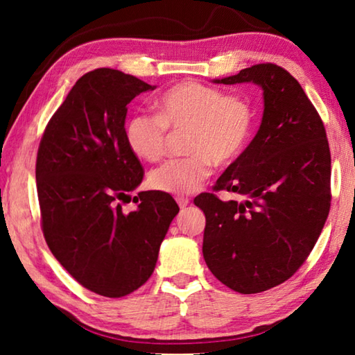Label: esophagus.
Instances as JSON below:
<instances>
[{
  "instance_id": "obj_1",
  "label": "esophagus",
  "mask_w": 355,
  "mask_h": 355,
  "mask_svg": "<svg viewBox=\"0 0 355 355\" xmlns=\"http://www.w3.org/2000/svg\"><path fill=\"white\" fill-rule=\"evenodd\" d=\"M175 200H177L180 208H186V207H188V203H189V199H188V197H184V196H178Z\"/></svg>"
}]
</instances>
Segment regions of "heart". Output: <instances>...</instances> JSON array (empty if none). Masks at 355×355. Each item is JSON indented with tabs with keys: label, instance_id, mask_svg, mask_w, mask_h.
Instances as JSON below:
<instances>
[{
	"label": "heart",
	"instance_id": "heart-1",
	"mask_svg": "<svg viewBox=\"0 0 355 355\" xmlns=\"http://www.w3.org/2000/svg\"><path fill=\"white\" fill-rule=\"evenodd\" d=\"M155 114L137 112L125 125V141L136 158L147 163L164 155L167 128L188 130L184 152L148 173V186L166 194H191L216 166H228L248 147L254 131V110L241 95L197 81H183L155 100Z\"/></svg>",
	"mask_w": 355,
	"mask_h": 355
}]
</instances>
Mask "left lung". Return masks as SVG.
Instances as JSON below:
<instances>
[{"instance_id": "1", "label": "left lung", "mask_w": 355, "mask_h": 355, "mask_svg": "<svg viewBox=\"0 0 355 355\" xmlns=\"http://www.w3.org/2000/svg\"><path fill=\"white\" fill-rule=\"evenodd\" d=\"M216 84L254 83L263 119L243 155L216 182L220 200L197 196L205 213L203 258L225 286L243 294L284 284L302 266L330 209V150L320 114L296 78L275 64H257Z\"/></svg>"}]
</instances>
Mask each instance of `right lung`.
I'll use <instances>...</instances> for the list:
<instances>
[{
  "label": "right lung",
  "instance_id": "1",
  "mask_svg": "<svg viewBox=\"0 0 355 355\" xmlns=\"http://www.w3.org/2000/svg\"><path fill=\"white\" fill-rule=\"evenodd\" d=\"M156 86L114 69L83 75L42 136L35 182L42 230L71 277L100 296L122 297L152 275L180 208L169 194L139 192V159L125 141L127 105Z\"/></svg>",
  "mask_w": 355,
  "mask_h": 355
}]
</instances>
